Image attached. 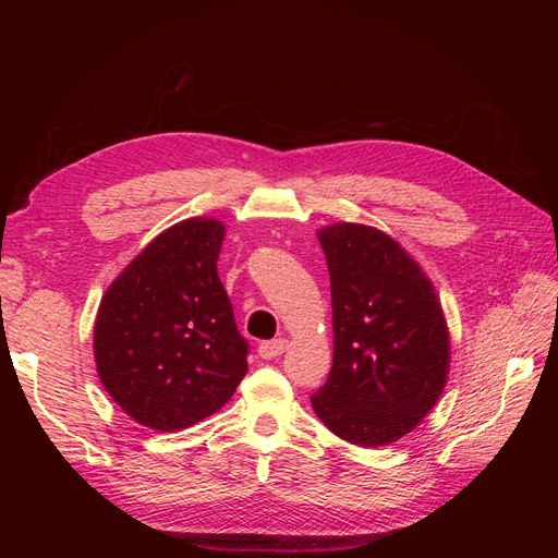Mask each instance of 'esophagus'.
Listing matches in <instances>:
<instances>
[{"mask_svg":"<svg viewBox=\"0 0 558 558\" xmlns=\"http://www.w3.org/2000/svg\"><path fill=\"white\" fill-rule=\"evenodd\" d=\"M286 347H289V340H283V337H279V340L263 342V344L258 347V353H260V359L272 361V359L281 356V353L286 351Z\"/></svg>","mask_w":558,"mask_h":558,"instance_id":"1","label":"esophagus"}]
</instances>
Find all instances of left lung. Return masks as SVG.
<instances>
[{"instance_id":"obj_1","label":"left lung","mask_w":558,"mask_h":558,"mask_svg":"<svg viewBox=\"0 0 558 558\" xmlns=\"http://www.w3.org/2000/svg\"><path fill=\"white\" fill-rule=\"evenodd\" d=\"M332 295V367L312 408L342 440L384 447L435 408L449 375V330L430 279L386 232L318 230Z\"/></svg>"}]
</instances>
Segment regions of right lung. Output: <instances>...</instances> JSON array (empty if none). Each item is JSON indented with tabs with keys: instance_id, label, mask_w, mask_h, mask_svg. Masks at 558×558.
<instances>
[{
	"instance_id": "right-lung-1",
	"label": "right lung",
	"mask_w": 558,
	"mask_h": 558,
	"mask_svg": "<svg viewBox=\"0 0 558 558\" xmlns=\"http://www.w3.org/2000/svg\"><path fill=\"white\" fill-rule=\"evenodd\" d=\"M223 238L216 218L167 228L99 302V381L142 426L189 428L221 410L246 375L248 344L216 269Z\"/></svg>"
}]
</instances>
